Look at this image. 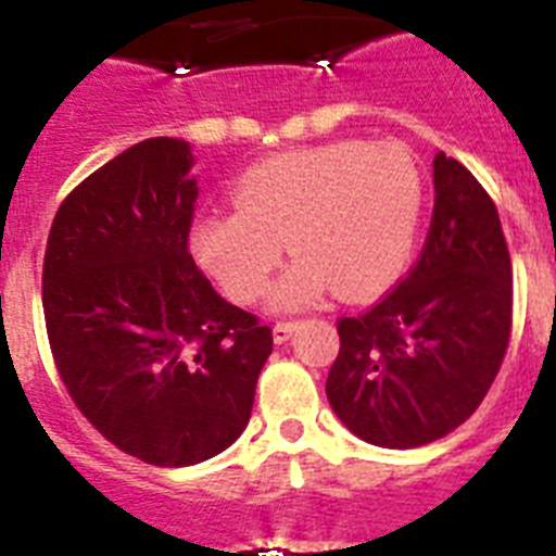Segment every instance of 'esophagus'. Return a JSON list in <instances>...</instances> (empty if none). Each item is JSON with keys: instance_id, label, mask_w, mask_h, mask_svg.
<instances>
[{"instance_id": "obj_1", "label": "esophagus", "mask_w": 556, "mask_h": 556, "mask_svg": "<svg viewBox=\"0 0 556 556\" xmlns=\"http://www.w3.org/2000/svg\"><path fill=\"white\" fill-rule=\"evenodd\" d=\"M294 328H298V323H292V320L275 323V326H273V339H275V342H278V345H281V342H287V339L292 337Z\"/></svg>"}]
</instances>
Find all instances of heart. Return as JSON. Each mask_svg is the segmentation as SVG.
I'll use <instances>...</instances> for the list:
<instances>
[{
  "mask_svg": "<svg viewBox=\"0 0 556 556\" xmlns=\"http://www.w3.org/2000/svg\"><path fill=\"white\" fill-rule=\"evenodd\" d=\"M233 203L194 223L191 250L236 303L262 298L283 242L301 258L275 287V306H306L331 287L358 301L404 273L424 217V175L395 144L333 141L250 166Z\"/></svg>",
  "mask_w": 556,
  "mask_h": 556,
  "instance_id": "b5f03b06",
  "label": "heart"
}]
</instances>
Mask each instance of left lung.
<instances>
[{
    "mask_svg": "<svg viewBox=\"0 0 556 556\" xmlns=\"http://www.w3.org/2000/svg\"><path fill=\"white\" fill-rule=\"evenodd\" d=\"M337 331L328 404L365 443L417 448L479 409L513 331V262L495 203L459 161L437 152L415 267Z\"/></svg>",
    "mask_w": 556,
    "mask_h": 556,
    "instance_id": "left-lung-1",
    "label": "left lung"
}]
</instances>
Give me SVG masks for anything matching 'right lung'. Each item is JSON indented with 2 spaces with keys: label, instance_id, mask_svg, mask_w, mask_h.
Listing matches in <instances>:
<instances>
[{
  "label": "right lung",
  "instance_id": "add662e5",
  "mask_svg": "<svg viewBox=\"0 0 556 556\" xmlns=\"http://www.w3.org/2000/svg\"><path fill=\"white\" fill-rule=\"evenodd\" d=\"M191 150L147 139L72 189L43 253V320L66 392L125 454L186 468L242 434L273 331L189 253Z\"/></svg>",
  "mask_w": 556,
  "mask_h": 556
}]
</instances>
